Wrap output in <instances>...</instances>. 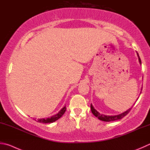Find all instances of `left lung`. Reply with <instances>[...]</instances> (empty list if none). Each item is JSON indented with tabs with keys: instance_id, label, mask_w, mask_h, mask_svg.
Masks as SVG:
<instances>
[{
	"instance_id": "obj_1",
	"label": "left lung",
	"mask_w": 150,
	"mask_h": 150,
	"mask_svg": "<svg viewBox=\"0 0 150 150\" xmlns=\"http://www.w3.org/2000/svg\"><path fill=\"white\" fill-rule=\"evenodd\" d=\"M137 56H138V60H139V63L140 65H142V62H141V59L140 58V56L138 55V54L137 53ZM138 99V98H137ZM132 107L129 108V110H127V111H124V112H122L120 114H118V115H104V114H102V113H99L98 111L96 109H94V106L92 105H91V111H92V113H93V115L96 117L100 119V120L103 121H105V122H110V121H117V120H119V119H121L122 117H124L125 116H126L128 113H129V111L131 110Z\"/></svg>"
}]
</instances>
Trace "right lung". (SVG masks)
<instances>
[{"instance_id": "add662e5", "label": "right lung", "mask_w": 150, "mask_h": 150, "mask_svg": "<svg viewBox=\"0 0 150 150\" xmlns=\"http://www.w3.org/2000/svg\"><path fill=\"white\" fill-rule=\"evenodd\" d=\"M66 105H65L58 113L56 114V115H54L53 116H52L50 117H48V118L39 119H37V121L39 122H42V123H51V122L56 121L60 118L61 117L64 115V113L66 112Z\"/></svg>"}]
</instances>
